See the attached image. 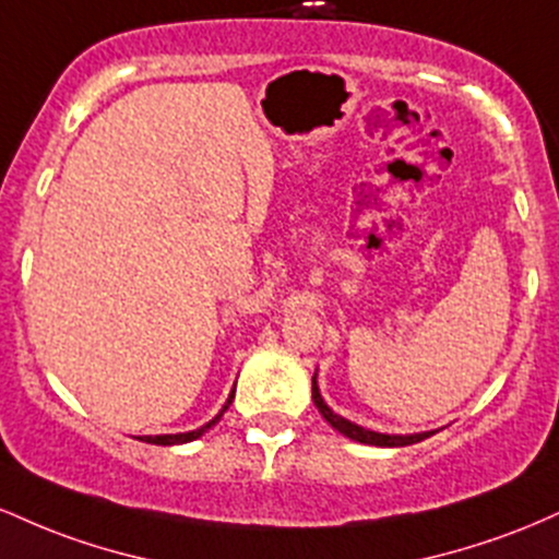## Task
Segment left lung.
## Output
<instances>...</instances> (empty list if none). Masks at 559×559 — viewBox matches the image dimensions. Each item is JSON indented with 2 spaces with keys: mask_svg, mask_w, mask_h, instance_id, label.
<instances>
[{
  "mask_svg": "<svg viewBox=\"0 0 559 559\" xmlns=\"http://www.w3.org/2000/svg\"><path fill=\"white\" fill-rule=\"evenodd\" d=\"M312 402H316L318 413L323 415L325 420L331 423L333 428H336L338 433H344L346 439L352 441H360V444H370V447H407V444H418V441L428 439L431 433H415V436H389V433H376V431H368V428H360L355 426V423H349L342 415H336L329 404L323 402V396H320L318 391V383H316V376H312Z\"/></svg>",
  "mask_w": 559,
  "mask_h": 559,
  "instance_id": "1",
  "label": "left lung"
}]
</instances>
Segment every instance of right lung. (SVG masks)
Instances as JSON below:
<instances>
[{
	"label": "right lung",
	"mask_w": 559,
	"mask_h": 559,
	"mask_svg": "<svg viewBox=\"0 0 559 559\" xmlns=\"http://www.w3.org/2000/svg\"><path fill=\"white\" fill-rule=\"evenodd\" d=\"M234 402V394L228 396V402H226V407L221 409V415H215L213 420L207 423V426H202V428H197V431H189V433H165V436H141V441H146V444H159V447H170V444H186V441H194V439H199V436H202L204 431H207V428H213L217 420L223 418V413H226L228 409V404Z\"/></svg>",
	"instance_id": "right-lung-1"
}]
</instances>
